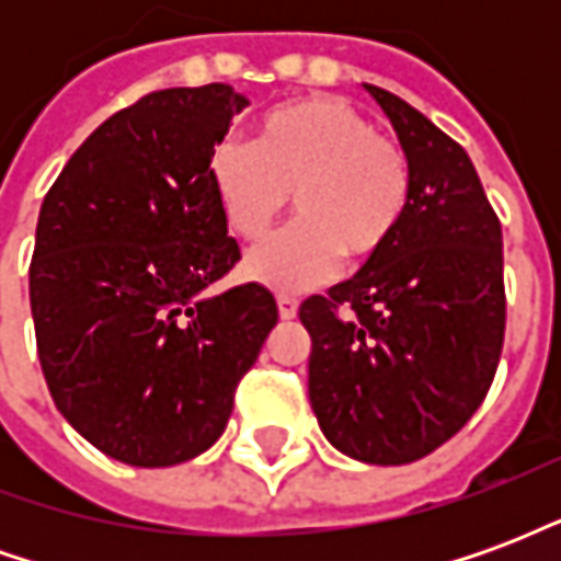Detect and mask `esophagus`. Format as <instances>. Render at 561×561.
I'll list each match as a JSON object with an SVG mask.
<instances>
[{
	"mask_svg": "<svg viewBox=\"0 0 561 561\" xmlns=\"http://www.w3.org/2000/svg\"><path fill=\"white\" fill-rule=\"evenodd\" d=\"M276 304H279V316L285 318V321H291V318L297 316V300H294L291 294H279Z\"/></svg>",
	"mask_w": 561,
	"mask_h": 561,
	"instance_id": "obj_1",
	"label": "esophagus"
}]
</instances>
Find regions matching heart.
Masks as SVG:
<instances>
[{
  "label": "heart",
  "instance_id": "b5f03b06",
  "mask_svg": "<svg viewBox=\"0 0 561 561\" xmlns=\"http://www.w3.org/2000/svg\"><path fill=\"white\" fill-rule=\"evenodd\" d=\"M207 183L243 243H261L291 195L297 221L243 270L276 291H306L330 279L342 255L364 264L388 249L409 209L412 168L352 104L306 95L261 116L252 147L225 138L209 149Z\"/></svg>",
  "mask_w": 561,
  "mask_h": 561
}]
</instances>
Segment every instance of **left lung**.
<instances>
[{
	"label": "left lung",
	"instance_id": "1",
	"mask_svg": "<svg viewBox=\"0 0 561 561\" xmlns=\"http://www.w3.org/2000/svg\"><path fill=\"white\" fill-rule=\"evenodd\" d=\"M412 168L390 245L309 297V402L330 445L405 466L457 435L493 385L505 340L502 225L457 140L400 95L364 83Z\"/></svg>",
	"mask_w": 561,
	"mask_h": 561
}]
</instances>
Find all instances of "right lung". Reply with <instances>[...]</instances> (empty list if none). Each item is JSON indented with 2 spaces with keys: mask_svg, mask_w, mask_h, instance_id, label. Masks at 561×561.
<instances>
[{
  "mask_svg": "<svg viewBox=\"0 0 561 561\" xmlns=\"http://www.w3.org/2000/svg\"><path fill=\"white\" fill-rule=\"evenodd\" d=\"M249 99L173 87L83 140L35 228L30 304L56 409L90 445L138 469L204 454L279 321L249 282L209 294L240 261L207 156Z\"/></svg>",
  "mask_w": 561,
  "mask_h": 561,
  "instance_id": "right-lung-1",
  "label": "right lung"
}]
</instances>
